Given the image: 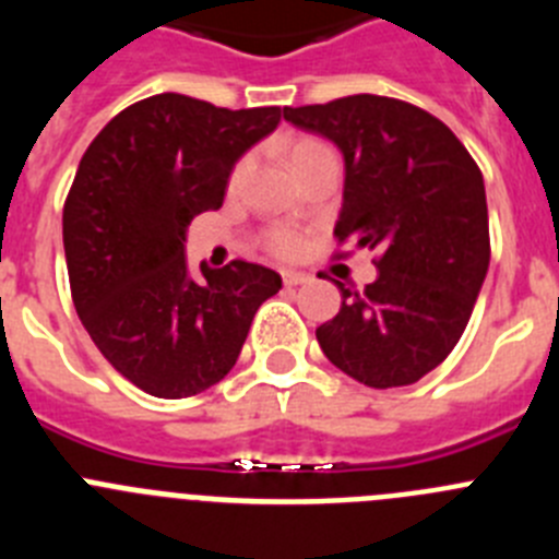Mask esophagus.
I'll return each mask as SVG.
<instances>
[{
    "mask_svg": "<svg viewBox=\"0 0 559 559\" xmlns=\"http://www.w3.org/2000/svg\"><path fill=\"white\" fill-rule=\"evenodd\" d=\"M283 283L288 288H296V285L310 283V274H305V271H283Z\"/></svg>",
    "mask_w": 559,
    "mask_h": 559,
    "instance_id": "obj_1",
    "label": "esophagus"
}]
</instances>
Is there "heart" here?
<instances>
[{
	"instance_id": "1",
	"label": "heart",
	"mask_w": 559,
	"mask_h": 559,
	"mask_svg": "<svg viewBox=\"0 0 559 559\" xmlns=\"http://www.w3.org/2000/svg\"><path fill=\"white\" fill-rule=\"evenodd\" d=\"M316 147H324V145L316 140L294 142V147H290V162L299 159V156H305V153L316 151ZM237 176H240V167L235 170V179ZM265 249L276 257H296L299 251H302V235L294 229H285V226H276V229L265 231Z\"/></svg>"
}]
</instances>
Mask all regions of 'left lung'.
I'll return each instance as SVG.
<instances>
[{"mask_svg": "<svg viewBox=\"0 0 559 559\" xmlns=\"http://www.w3.org/2000/svg\"><path fill=\"white\" fill-rule=\"evenodd\" d=\"M283 117L344 153L333 235L378 251L372 285L338 283L341 310L316 330L319 347L364 386L417 383L456 347L487 276L481 170L445 122L394 97H338Z\"/></svg>", "mask_w": 559, "mask_h": 559, "instance_id": "1", "label": "left lung"}]
</instances>
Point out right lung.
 <instances>
[{
    "label": "right lung",
    "instance_id": "add662e5",
    "mask_svg": "<svg viewBox=\"0 0 559 559\" xmlns=\"http://www.w3.org/2000/svg\"><path fill=\"white\" fill-rule=\"evenodd\" d=\"M280 106L218 108L153 95L83 153L63 204L69 288L83 328L153 397H192L229 374L257 308L283 288L265 265L187 269V226L224 204L235 162L280 126Z\"/></svg>",
    "mask_w": 559,
    "mask_h": 559
}]
</instances>
